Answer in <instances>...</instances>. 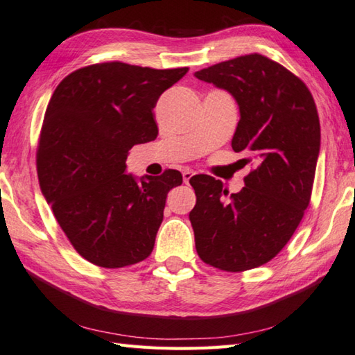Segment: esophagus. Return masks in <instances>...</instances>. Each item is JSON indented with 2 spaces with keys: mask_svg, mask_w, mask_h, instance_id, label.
Wrapping results in <instances>:
<instances>
[{
  "mask_svg": "<svg viewBox=\"0 0 355 355\" xmlns=\"http://www.w3.org/2000/svg\"><path fill=\"white\" fill-rule=\"evenodd\" d=\"M195 176V171H191V170H185L184 173H182V178H184V182L185 184H189L190 182V179Z\"/></svg>",
  "mask_w": 355,
  "mask_h": 355,
  "instance_id": "esophagus-1",
  "label": "esophagus"
}]
</instances>
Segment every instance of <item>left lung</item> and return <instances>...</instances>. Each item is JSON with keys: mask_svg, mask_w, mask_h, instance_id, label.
I'll use <instances>...</instances> for the list:
<instances>
[{"mask_svg": "<svg viewBox=\"0 0 355 355\" xmlns=\"http://www.w3.org/2000/svg\"><path fill=\"white\" fill-rule=\"evenodd\" d=\"M195 76L236 98L241 119L232 148L253 166L244 189L232 195L211 176L190 179L196 252L219 270L255 269L282 252L311 202L320 153L317 106L302 78L261 53Z\"/></svg>", "mask_w": 355, "mask_h": 355, "instance_id": "left-lung-1", "label": "left lung"}]
</instances>
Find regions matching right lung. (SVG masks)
<instances>
[{
    "instance_id": "add662e5",
    "label": "right lung",
    "mask_w": 355,
    "mask_h": 355,
    "mask_svg": "<svg viewBox=\"0 0 355 355\" xmlns=\"http://www.w3.org/2000/svg\"><path fill=\"white\" fill-rule=\"evenodd\" d=\"M189 68L122 62L85 66L53 91L40 132L37 173L57 223L78 255L106 269L148 258L178 170L137 184L126 156L157 137L155 108Z\"/></svg>"
}]
</instances>
